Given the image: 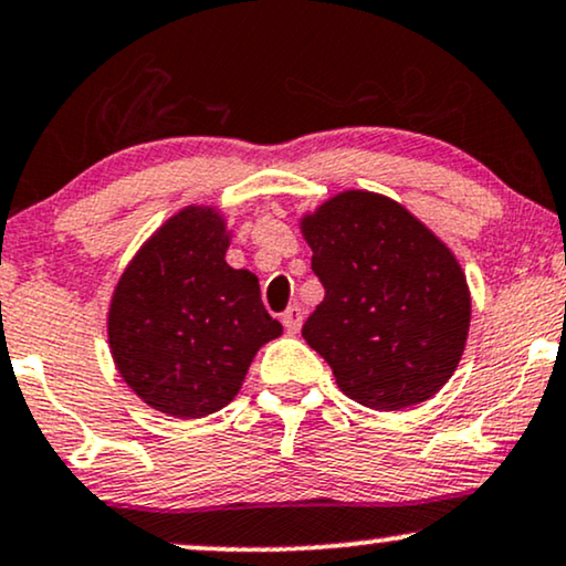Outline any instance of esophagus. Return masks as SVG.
<instances>
[{
  "mask_svg": "<svg viewBox=\"0 0 566 566\" xmlns=\"http://www.w3.org/2000/svg\"><path fill=\"white\" fill-rule=\"evenodd\" d=\"M303 318H305V313H303V307H300V305H292L282 313V323H284V328L290 331V334H297L300 326H303Z\"/></svg>",
  "mask_w": 566,
  "mask_h": 566,
  "instance_id": "34e87169",
  "label": "esophagus"
}]
</instances>
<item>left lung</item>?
Masks as SVG:
<instances>
[{
	"instance_id": "8db88e82",
	"label": "left lung",
	"mask_w": 566,
	"mask_h": 566,
	"mask_svg": "<svg viewBox=\"0 0 566 566\" xmlns=\"http://www.w3.org/2000/svg\"><path fill=\"white\" fill-rule=\"evenodd\" d=\"M326 297L303 338L344 396L378 411L432 398L455 373L471 292L453 251L409 209L349 188L300 217Z\"/></svg>"
}]
</instances>
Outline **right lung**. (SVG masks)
Masks as SVG:
<instances>
[{"label":"right lung","instance_id":"obj_1","mask_svg":"<svg viewBox=\"0 0 566 566\" xmlns=\"http://www.w3.org/2000/svg\"><path fill=\"white\" fill-rule=\"evenodd\" d=\"M232 240L217 207L188 205L149 235L113 287L116 370L155 411L201 419L238 396L255 352L282 336L259 279L224 261Z\"/></svg>","mask_w":566,"mask_h":566}]
</instances>
